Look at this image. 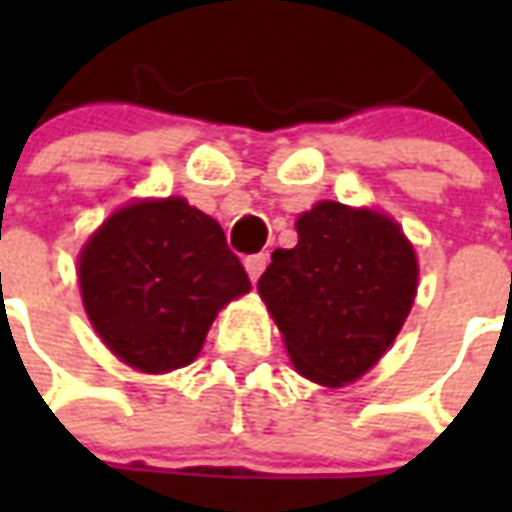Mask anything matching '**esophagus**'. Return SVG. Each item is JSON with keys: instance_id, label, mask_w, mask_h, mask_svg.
<instances>
[{"instance_id": "34e87169", "label": "esophagus", "mask_w": 512, "mask_h": 512, "mask_svg": "<svg viewBox=\"0 0 512 512\" xmlns=\"http://www.w3.org/2000/svg\"><path fill=\"white\" fill-rule=\"evenodd\" d=\"M265 265H268V255H265V252H260V255H249L247 260H244V268H247L249 279L252 281H257L263 276Z\"/></svg>"}]
</instances>
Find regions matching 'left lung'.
Instances as JSON below:
<instances>
[{
  "label": "left lung",
  "instance_id": "left-lung-1",
  "mask_svg": "<svg viewBox=\"0 0 512 512\" xmlns=\"http://www.w3.org/2000/svg\"><path fill=\"white\" fill-rule=\"evenodd\" d=\"M297 244L276 249L257 281L292 364L342 388L393 345L417 295V257L401 225L374 209L319 201L297 217Z\"/></svg>",
  "mask_w": 512,
  "mask_h": 512
}]
</instances>
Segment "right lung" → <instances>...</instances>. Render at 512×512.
I'll return each instance as SVG.
<instances>
[{"label": "right lung", "instance_id": "right-lung-1", "mask_svg": "<svg viewBox=\"0 0 512 512\" xmlns=\"http://www.w3.org/2000/svg\"><path fill=\"white\" fill-rule=\"evenodd\" d=\"M79 287L108 350L162 374L191 364L217 311L252 284L220 223L170 196L116 209L84 244Z\"/></svg>", "mask_w": 512, "mask_h": 512}]
</instances>
